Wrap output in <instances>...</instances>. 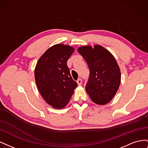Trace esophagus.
Wrapping results in <instances>:
<instances>
[{"label":"esophagus","instance_id":"obj_1","mask_svg":"<svg viewBox=\"0 0 148 148\" xmlns=\"http://www.w3.org/2000/svg\"><path fill=\"white\" fill-rule=\"evenodd\" d=\"M77 83L78 85H81L82 84V79L81 78H79L78 80H77Z\"/></svg>","mask_w":148,"mask_h":148}]
</instances>
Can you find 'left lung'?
<instances>
[{
    "instance_id": "8db88e82",
    "label": "left lung",
    "mask_w": 148,
    "mask_h": 148,
    "mask_svg": "<svg viewBox=\"0 0 148 148\" xmlns=\"http://www.w3.org/2000/svg\"><path fill=\"white\" fill-rule=\"evenodd\" d=\"M78 52L86 61L89 77L86 91L97 104L109 102L119 89L121 74L119 66L111 53L99 45L80 47Z\"/></svg>"
}]
</instances>
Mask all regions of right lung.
<instances>
[{
    "mask_svg": "<svg viewBox=\"0 0 148 148\" xmlns=\"http://www.w3.org/2000/svg\"><path fill=\"white\" fill-rule=\"evenodd\" d=\"M75 49L64 44L53 46L38 60L35 81L43 99L55 109H62L69 102L77 83L71 77L66 62Z\"/></svg>",
    "mask_w": 148,
    "mask_h": 148,
    "instance_id": "obj_1",
    "label": "right lung"
}]
</instances>
